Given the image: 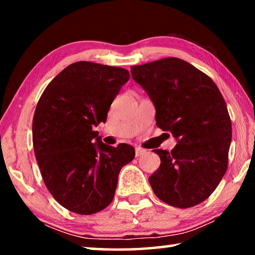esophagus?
<instances>
[{"mask_svg":"<svg viewBox=\"0 0 255 255\" xmlns=\"http://www.w3.org/2000/svg\"><path fill=\"white\" fill-rule=\"evenodd\" d=\"M145 153H146V150L143 149V148H140V147H137L136 150H135L136 157H139V156H141V155H144Z\"/></svg>","mask_w":255,"mask_h":255,"instance_id":"esophagus-1","label":"esophagus"}]
</instances>
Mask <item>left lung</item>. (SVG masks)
I'll list each match as a JSON object with an SVG mask.
<instances>
[{
  "mask_svg": "<svg viewBox=\"0 0 255 255\" xmlns=\"http://www.w3.org/2000/svg\"><path fill=\"white\" fill-rule=\"evenodd\" d=\"M156 109V125L178 139L167 152L154 149L161 165L150 187L165 204L190 208L215 191L228 166L232 122L226 102L210 77L191 64L167 57L131 66Z\"/></svg>",
  "mask_w": 255,
  "mask_h": 255,
  "instance_id": "1",
  "label": "left lung"
}]
</instances>
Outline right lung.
<instances>
[{"instance_id": "1", "label": "right lung", "mask_w": 255, "mask_h": 255, "mask_svg": "<svg viewBox=\"0 0 255 255\" xmlns=\"http://www.w3.org/2000/svg\"><path fill=\"white\" fill-rule=\"evenodd\" d=\"M128 80L125 68L76 62L54 77L37 103L32 120L37 163L51 196L72 213L92 215L109 206L120 170L135 157L132 146L106 145L93 130L106 122Z\"/></svg>"}]
</instances>
